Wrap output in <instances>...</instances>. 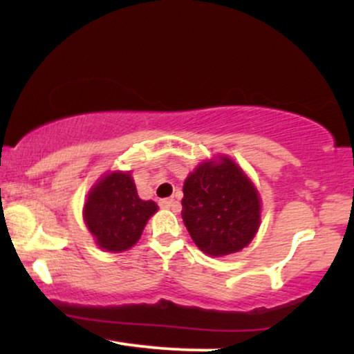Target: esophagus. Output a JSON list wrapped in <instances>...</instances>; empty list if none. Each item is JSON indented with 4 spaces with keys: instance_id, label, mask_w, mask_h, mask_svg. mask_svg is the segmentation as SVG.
I'll return each mask as SVG.
<instances>
[{
    "instance_id": "1",
    "label": "esophagus",
    "mask_w": 354,
    "mask_h": 354,
    "mask_svg": "<svg viewBox=\"0 0 354 354\" xmlns=\"http://www.w3.org/2000/svg\"><path fill=\"white\" fill-rule=\"evenodd\" d=\"M160 206L165 209H174V211L180 208V205H178L173 198H165V200H160Z\"/></svg>"
}]
</instances>
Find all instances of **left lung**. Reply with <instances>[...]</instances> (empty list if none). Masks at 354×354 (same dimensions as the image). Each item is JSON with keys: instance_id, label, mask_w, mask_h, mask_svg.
Here are the masks:
<instances>
[{"instance_id": "8db88e82", "label": "left lung", "mask_w": 354, "mask_h": 354, "mask_svg": "<svg viewBox=\"0 0 354 354\" xmlns=\"http://www.w3.org/2000/svg\"><path fill=\"white\" fill-rule=\"evenodd\" d=\"M183 193V221L203 253H236L254 238L261 213L258 189L228 156L198 166Z\"/></svg>"}]
</instances>
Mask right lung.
Wrapping results in <instances>:
<instances>
[{
	"label": "right lung",
	"instance_id": "add662e5",
	"mask_svg": "<svg viewBox=\"0 0 354 354\" xmlns=\"http://www.w3.org/2000/svg\"><path fill=\"white\" fill-rule=\"evenodd\" d=\"M156 211V203L138 196L131 173L113 171L101 178L88 193L83 218L96 245L120 253L140 239L146 223Z\"/></svg>",
	"mask_w": 354,
	"mask_h": 354
}]
</instances>
